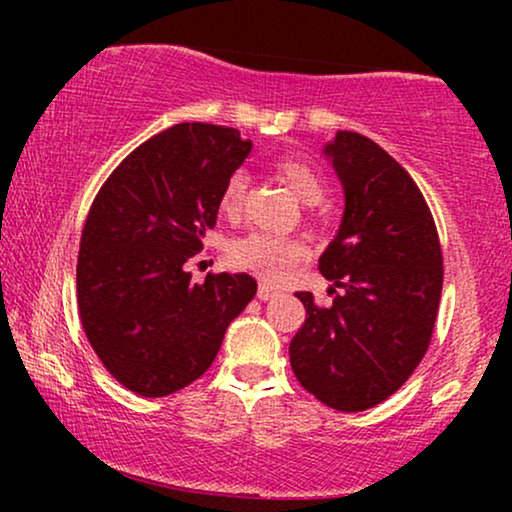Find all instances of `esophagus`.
I'll return each instance as SVG.
<instances>
[{
  "instance_id": "obj_1",
  "label": "esophagus",
  "mask_w": 512,
  "mask_h": 512,
  "mask_svg": "<svg viewBox=\"0 0 512 512\" xmlns=\"http://www.w3.org/2000/svg\"><path fill=\"white\" fill-rule=\"evenodd\" d=\"M258 300H272V298H277L279 296V291L277 289H272V286H265V284H261L258 286Z\"/></svg>"
}]
</instances>
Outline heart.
Returning <instances> with one entry per match:
<instances>
[{"label": "heart", "instance_id": "b5f03b06", "mask_svg": "<svg viewBox=\"0 0 512 512\" xmlns=\"http://www.w3.org/2000/svg\"><path fill=\"white\" fill-rule=\"evenodd\" d=\"M277 179L284 181L300 200L307 205H317L326 193L324 174L312 160L303 156H282L272 163ZM249 193V179L244 172L230 174L219 195V209L226 219L235 221L244 214ZM230 263L235 268L249 270L261 282H282L293 265L305 261L307 247L296 237H279L270 233H249L230 244Z\"/></svg>", "mask_w": 512, "mask_h": 512}]
</instances>
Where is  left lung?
Masks as SVG:
<instances>
[{
	"label": "left lung",
	"mask_w": 512,
	"mask_h": 512,
	"mask_svg": "<svg viewBox=\"0 0 512 512\" xmlns=\"http://www.w3.org/2000/svg\"><path fill=\"white\" fill-rule=\"evenodd\" d=\"M326 156L345 188V216L319 258L333 305L298 291L307 319L289 345L298 382L328 408L387 401L429 349L443 291L436 221L415 181L382 146L340 130Z\"/></svg>",
	"instance_id": "left-lung-1"
}]
</instances>
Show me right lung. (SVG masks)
<instances>
[{
	"label": "right lung",
	"mask_w": 512,
	"mask_h": 512,
	"mask_svg": "<svg viewBox=\"0 0 512 512\" xmlns=\"http://www.w3.org/2000/svg\"><path fill=\"white\" fill-rule=\"evenodd\" d=\"M249 151L235 128L172 125L125 156L90 205L76 263L79 317L102 366L139 396H170L205 375L228 324L256 296L244 272H209L205 284L186 272Z\"/></svg>",
	"instance_id": "add662e5"
}]
</instances>
